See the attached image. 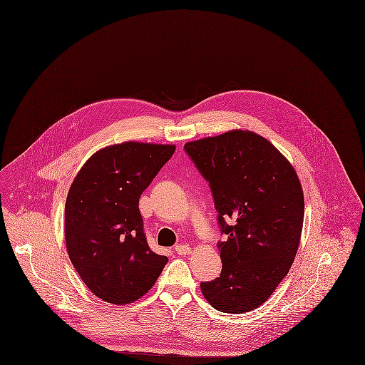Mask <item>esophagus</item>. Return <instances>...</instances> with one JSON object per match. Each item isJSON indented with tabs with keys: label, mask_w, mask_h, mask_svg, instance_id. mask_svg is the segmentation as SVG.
<instances>
[{
	"label": "esophagus",
	"mask_w": 365,
	"mask_h": 365,
	"mask_svg": "<svg viewBox=\"0 0 365 365\" xmlns=\"http://www.w3.org/2000/svg\"><path fill=\"white\" fill-rule=\"evenodd\" d=\"M175 251H176V254L178 255H187V254H190V247L189 245H186V244H178L176 247H175Z\"/></svg>",
	"instance_id": "1"
}]
</instances>
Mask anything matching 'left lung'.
<instances>
[{"label": "left lung", "mask_w": 365, "mask_h": 365, "mask_svg": "<svg viewBox=\"0 0 365 365\" xmlns=\"http://www.w3.org/2000/svg\"><path fill=\"white\" fill-rule=\"evenodd\" d=\"M185 152L209 182L221 234L219 278L202 282L222 313L261 306L288 275L302 234L304 202L297 175L265 138L230 131L187 143Z\"/></svg>", "instance_id": "8db88e82"}]
</instances>
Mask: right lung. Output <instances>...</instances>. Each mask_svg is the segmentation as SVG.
I'll use <instances>...</instances> for the list:
<instances>
[{
    "label": "right lung",
    "mask_w": 365,
    "mask_h": 365,
    "mask_svg": "<svg viewBox=\"0 0 365 365\" xmlns=\"http://www.w3.org/2000/svg\"><path fill=\"white\" fill-rule=\"evenodd\" d=\"M173 145L124 143L96 152L80 169L65 206L69 258L97 297L125 304L149 291L168 257L146 241L140 197L175 153Z\"/></svg>",
    "instance_id": "add662e5"
}]
</instances>
